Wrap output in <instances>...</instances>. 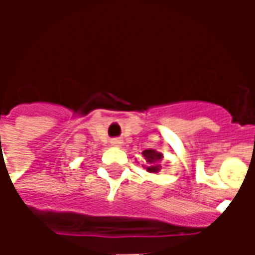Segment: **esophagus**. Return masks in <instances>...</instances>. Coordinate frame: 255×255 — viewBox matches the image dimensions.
I'll return each instance as SVG.
<instances>
[{
    "instance_id": "esophagus-1",
    "label": "esophagus",
    "mask_w": 255,
    "mask_h": 255,
    "mask_svg": "<svg viewBox=\"0 0 255 255\" xmlns=\"http://www.w3.org/2000/svg\"><path fill=\"white\" fill-rule=\"evenodd\" d=\"M111 143L112 146H115V147H120V146L123 144V140L120 138H115V139H112Z\"/></svg>"
}]
</instances>
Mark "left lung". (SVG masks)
<instances>
[{"label": "left lung", "mask_w": 255, "mask_h": 255, "mask_svg": "<svg viewBox=\"0 0 255 255\" xmlns=\"http://www.w3.org/2000/svg\"><path fill=\"white\" fill-rule=\"evenodd\" d=\"M142 155H143V160L146 161V171L150 172V173H158L161 169V160L164 158V155L160 151H157L154 149H147L142 151Z\"/></svg>", "instance_id": "left-lung-1"}]
</instances>
